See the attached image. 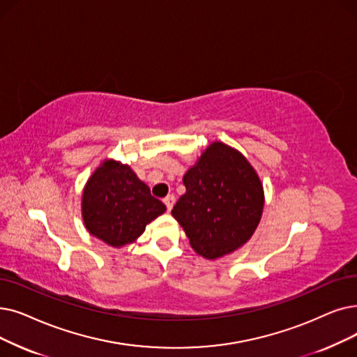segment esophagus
I'll list each match as a JSON object with an SVG mask.
<instances>
[{
  "instance_id": "1",
  "label": "esophagus",
  "mask_w": 357,
  "mask_h": 357,
  "mask_svg": "<svg viewBox=\"0 0 357 357\" xmlns=\"http://www.w3.org/2000/svg\"><path fill=\"white\" fill-rule=\"evenodd\" d=\"M163 203H165L167 211H170V210H172L174 204H175V197L174 195H167L166 198H163Z\"/></svg>"
}]
</instances>
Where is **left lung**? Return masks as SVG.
<instances>
[{"mask_svg":"<svg viewBox=\"0 0 357 357\" xmlns=\"http://www.w3.org/2000/svg\"><path fill=\"white\" fill-rule=\"evenodd\" d=\"M183 185L172 215L198 255L222 258L251 239L266 198L257 170L239 150L213 142L185 172Z\"/></svg>","mask_w":357,"mask_h":357,"instance_id":"left-lung-1","label":"left lung"}]
</instances>
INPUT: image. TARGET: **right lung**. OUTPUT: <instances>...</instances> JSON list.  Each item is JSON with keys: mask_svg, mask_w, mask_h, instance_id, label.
Instances as JSON below:
<instances>
[{"mask_svg": "<svg viewBox=\"0 0 357 357\" xmlns=\"http://www.w3.org/2000/svg\"><path fill=\"white\" fill-rule=\"evenodd\" d=\"M165 211L166 206L150 194L134 170L115 159H105L84 185V226L91 236L114 248L134 243Z\"/></svg>", "mask_w": 357, "mask_h": 357, "instance_id": "right-lung-1", "label": "right lung"}]
</instances>
